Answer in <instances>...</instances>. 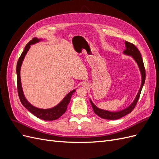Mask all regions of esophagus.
Returning a JSON list of instances; mask_svg holds the SVG:
<instances>
[{"mask_svg": "<svg viewBox=\"0 0 159 159\" xmlns=\"http://www.w3.org/2000/svg\"><path fill=\"white\" fill-rule=\"evenodd\" d=\"M82 85L83 86H84V87H85V88H87V87H88V84H86V83H84L83 84H82Z\"/></svg>", "mask_w": 159, "mask_h": 159, "instance_id": "1", "label": "esophagus"}]
</instances>
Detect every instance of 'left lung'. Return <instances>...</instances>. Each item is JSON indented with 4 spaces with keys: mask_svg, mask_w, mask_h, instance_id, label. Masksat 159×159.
<instances>
[{
    "mask_svg": "<svg viewBox=\"0 0 159 159\" xmlns=\"http://www.w3.org/2000/svg\"><path fill=\"white\" fill-rule=\"evenodd\" d=\"M125 43L126 48L124 50L123 53L125 54L131 56L133 57V59L136 61V62L139 67V69H140L141 76H142V81H141V88H140V89H139V92L136 96L135 99H134V102L131 105H130L127 108L120 111H117V112H111V111H109L101 109L98 108V107H96L95 105L93 104V103L91 102V100L90 99V103L91 104V106H92V107H93V111L95 112V114H97L98 116L100 117L101 118L105 119H109V120L118 119L121 118L124 116H125L126 115L131 113L134 109V107L136 106L138 100L139 99V97H140V94L141 93V90L143 87V85H144V84H145V78H146V73H145V66H144L143 61V58L141 57V53L137 49V48L133 44H132V43L127 42V41H125Z\"/></svg>",
    "mask_w": 159,
    "mask_h": 159,
    "instance_id": "1",
    "label": "left lung"
}]
</instances>
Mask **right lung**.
Wrapping results in <instances>:
<instances>
[{
	"mask_svg": "<svg viewBox=\"0 0 159 159\" xmlns=\"http://www.w3.org/2000/svg\"><path fill=\"white\" fill-rule=\"evenodd\" d=\"M39 41L40 39H38L37 38H34L32 40H30L28 44L26 45L25 50L22 52V54L20 55V57L18 60L17 65H16V74H17V89H18V93L19 98H20V102L23 105L24 107H25L30 113L33 115H34L36 117L38 118H40L41 119L45 120V121H53V120H56L60 118L62 115H63L68 107V105L70 102V99L71 98V95L75 92V90L74 89L67 95L66 97L63 99L61 102L57 104L56 106L51 109H42L37 108L34 106H33L29 102H28L26 99L24 95L22 85H21V81H20V68L21 65L22 64V61L24 58L27 52L29 50L30 45L35 44Z\"/></svg>",
	"mask_w": 159,
	"mask_h": 159,
	"instance_id": "obj_1",
	"label": "right lung"
}]
</instances>
